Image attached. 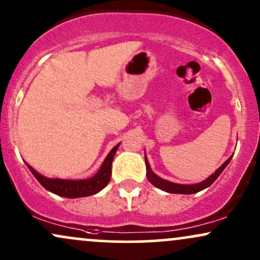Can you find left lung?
<instances>
[{
	"label": "left lung",
	"mask_w": 260,
	"mask_h": 260,
	"mask_svg": "<svg viewBox=\"0 0 260 260\" xmlns=\"http://www.w3.org/2000/svg\"><path fill=\"white\" fill-rule=\"evenodd\" d=\"M231 160V157L229 158V159L225 161L222 166L219 168L218 170L214 174H212V175L209 176L208 179H206L204 181L200 182V184H194V185H180V184H174V182H170V181H167V180L159 178V176H157L155 174L152 172L151 170V167H149L148 164V160L147 158L145 157V161H146V169H147V179L148 181L151 182L152 185H154L155 187L160 188V190L166 191V192H169V193H182V194H191V193H196V192H200L204 190V188L209 187L210 185L213 184V182L215 181L216 179H218V176L220 175L222 170L226 168V166L229 163H230Z\"/></svg>",
	"instance_id": "8db88e82"
}]
</instances>
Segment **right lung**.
<instances>
[{"label":"right lung","mask_w":260,"mask_h":260,"mask_svg":"<svg viewBox=\"0 0 260 260\" xmlns=\"http://www.w3.org/2000/svg\"><path fill=\"white\" fill-rule=\"evenodd\" d=\"M119 147V143L114 148L109 152L107 158L103 161L102 167L99 170V173L92 178L87 180H62V179H47L45 176L40 175L35 169H32L29 164H26L30 172L34 174L36 180L41 184L46 190L53 192L58 196L67 197V198H79L86 197L91 194L97 193L106 187L107 184L111 180L112 175V161L114 158L115 152Z\"/></svg>","instance_id":"1"}]
</instances>
